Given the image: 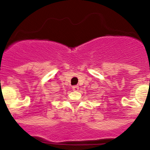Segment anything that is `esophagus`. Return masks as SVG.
I'll use <instances>...</instances> for the list:
<instances>
[{
  "instance_id": "1",
  "label": "esophagus",
  "mask_w": 150,
  "mask_h": 150,
  "mask_svg": "<svg viewBox=\"0 0 150 150\" xmlns=\"http://www.w3.org/2000/svg\"><path fill=\"white\" fill-rule=\"evenodd\" d=\"M72 88L74 91H78V89H79V86H74L72 87Z\"/></svg>"
}]
</instances>
